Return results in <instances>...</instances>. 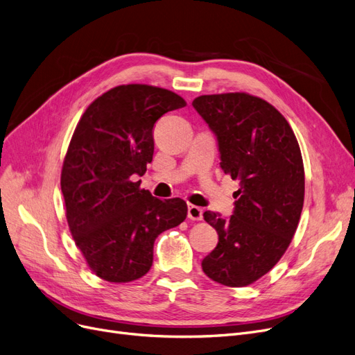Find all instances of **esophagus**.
Returning <instances> with one entry per match:
<instances>
[{
  "label": "esophagus",
  "mask_w": 355,
  "mask_h": 355,
  "mask_svg": "<svg viewBox=\"0 0 355 355\" xmlns=\"http://www.w3.org/2000/svg\"><path fill=\"white\" fill-rule=\"evenodd\" d=\"M187 216H189L191 220H202V219H203V209L199 207V206L189 205Z\"/></svg>",
  "instance_id": "34e87169"
}]
</instances>
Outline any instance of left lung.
I'll use <instances>...</instances> for the list:
<instances>
[{
    "instance_id": "1",
    "label": "left lung",
    "mask_w": 355,
    "mask_h": 355,
    "mask_svg": "<svg viewBox=\"0 0 355 355\" xmlns=\"http://www.w3.org/2000/svg\"><path fill=\"white\" fill-rule=\"evenodd\" d=\"M193 107L218 137L220 168L240 182L228 220L203 214L218 232V245L202 268L218 284L250 285L278 263L297 231L303 156L291 125L265 99L234 92L198 96Z\"/></svg>"
}]
</instances>
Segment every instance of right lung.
I'll list each match as a JSON object with an SVG mask.
<instances>
[{
  "label": "right lung",
  "mask_w": 355,
  "mask_h": 355,
  "mask_svg": "<svg viewBox=\"0 0 355 355\" xmlns=\"http://www.w3.org/2000/svg\"><path fill=\"white\" fill-rule=\"evenodd\" d=\"M186 105L168 89L121 85L92 102L76 125L61 169L65 218L89 269L103 281L144 277L157 235L187 216L182 199H156L131 180L152 162L155 123Z\"/></svg>",
  "instance_id": "right-lung-1"
}]
</instances>
